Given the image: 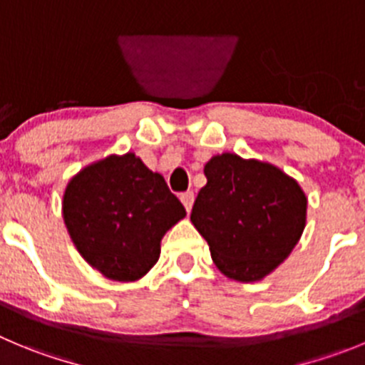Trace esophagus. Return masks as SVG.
<instances>
[{
	"label": "esophagus",
	"instance_id": "obj_1",
	"mask_svg": "<svg viewBox=\"0 0 365 365\" xmlns=\"http://www.w3.org/2000/svg\"><path fill=\"white\" fill-rule=\"evenodd\" d=\"M180 200H182V203H183V207H185L187 212H190V209H192V203H194V194L183 192L182 196H180Z\"/></svg>",
	"mask_w": 365,
	"mask_h": 365
}]
</instances>
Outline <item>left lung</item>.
I'll return each instance as SVG.
<instances>
[{
    "mask_svg": "<svg viewBox=\"0 0 365 365\" xmlns=\"http://www.w3.org/2000/svg\"><path fill=\"white\" fill-rule=\"evenodd\" d=\"M190 221L217 270L240 282L267 277L292 254L306 227L308 198L297 180L236 153L212 156Z\"/></svg>",
    "mask_w": 365,
    "mask_h": 365,
    "instance_id": "1",
    "label": "left lung"
}]
</instances>
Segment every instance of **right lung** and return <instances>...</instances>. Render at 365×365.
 <instances>
[{"label":"right lung","instance_id":"1","mask_svg":"<svg viewBox=\"0 0 365 365\" xmlns=\"http://www.w3.org/2000/svg\"><path fill=\"white\" fill-rule=\"evenodd\" d=\"M68 234L86 263L111 281H138L156 264L160 243L185 209L135 153L81 169L63 194Z\"/></svg>","mask_w":365,"mask_h":365}]
</instances>
